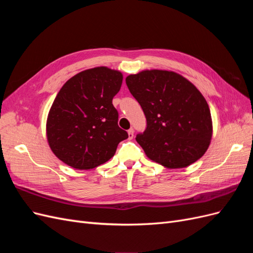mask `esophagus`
<instances>
[{
	"instance_id": "esophagus-1",
	"label": "esophagus",
	"mask_w": 253,
	"mask_h": 253,
	"mask_svg": "<svg viewBox=\"0 0 253 253\" xmlns=\"http://www.w3.org/2000/svg\"><path fill=\"white\" fill-rule=\"evenodd\" d=\"M127 134H128V138L129 139H133L134 137V128H129L127 131Z\"/></svg>"
}]
</instances>
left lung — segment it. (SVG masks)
<instances>
[{
	"instance_id": "1",
	"label": "left lung",
	"mask_w": 253,
	"mask_h": 253,
	"mask_svg": "<svg viewBox=\"0 0 253 253\" xmlns=\"http://www.w3.org/2000/svg\"><path fill=\"white\" fill-rule=\"evenodd\" d=\"M144 113L147 127L136 140L153 162L169 169L200 159L212 137L209 105L192 83L168 71H143L126 79Z\"/></svg>"
}]
</instances>
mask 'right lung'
I'll list each match as a JSON object with an SVG mask.
<instances>
[{
    "mask_svg": "<svg viewBox=\"0 0 253 253\" xmlns=\"http://www.w3.org/2000/svg\"><path fill=\"white\" fill-rule=\"evenodd\" d=\"M122 74L95 67L74 76L55 98L46 124L47 140L60 160L75 169H93L108 162L126 131L118 126L113 98Z\"/></svg>",
    "mask_w": 253,
    "mask_h": 253,
    "instance_id": "1",
    "label": "right lung"
}]
</instances>
